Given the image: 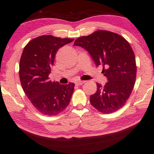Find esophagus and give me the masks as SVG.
Instances as JSON below:
<instances>
[{"label":"esophagus","instance_id":"34e87169","mask_svg":"<svg viewBox=\"0 0 154 154\" xmlns=\"http://www.w3.org/2000/svg\"><path fill=\"white\" fill-rule=\"evenodd\" d=\"M84 83H85L84 81H77L75 83L76 85L78 86V85H83Z\"/></svg>","mask_w":154,"mask_h":154}]
</instances>
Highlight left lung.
Here are the masks:
<instances>
[{
  "label": "left lung",
  "mask_w": 154,
  "mask_h": 154,
  "mask_svg": "<svg viewBox=\"0 0 154 154\" xmlns=\"http://www.w3.org/2000/svg\"><path fill=\"white\" fill-rule=\"evenodd\" d=\"M91 55L97 67L102 66L108 81L103 86L97 83V92L90 103L100 112L109 114L122 107L134 86L136 77V59L128 42L121 35L99 30L74 42Z\"/></svg>",
  "instance_id": "8db88e82"
}]
</instances>
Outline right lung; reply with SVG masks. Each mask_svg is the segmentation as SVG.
Here are the masks:
<instances>
[{
  "instance_id": "obj_1",
  "label": "right lung",
  "mask_w": 154,
  "mask_h": 154,
  "mask_svg": "<svg viewBox=\"0 0 154 154\" xmlns=\"http://www.w3.org/2000/svg\"><path fill=\"white\" fill-rule=\"evenodd\" d=\"M73 40L42 35L29 42L23 50L19 65L22 89L34 106L43 114L56 115L70 102L75 84L51 82L48 76L59 49Z\"/></svg>"
}]
</instances>
